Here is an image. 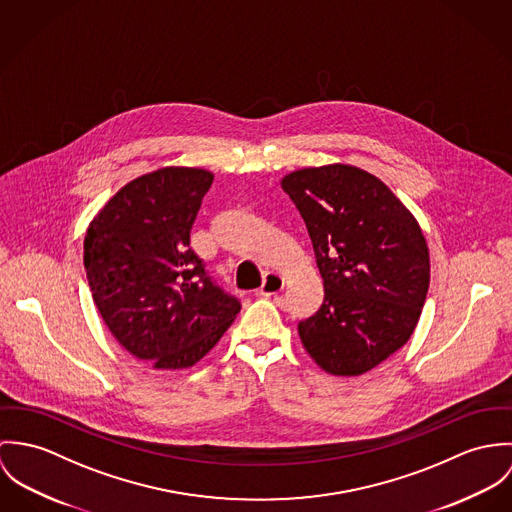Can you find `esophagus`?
I'll use <instances>...</instances> for the list:
<instances>
[{"instance_id":"34e87169","label":"esophagus","mask_w":512,"mask_h":512,"mask_svg":"<svg viewBox=\"0 0 512 512\" xmlns=\"http://www.w3.org/2000/svg\"><path fill=\"white\" fill-rule=\"evenodd\" d=\"M283 288L284 281L281 275H277V273H265V277H263V284H261V288L257 290V296H265V298H269V296L279 294Z\"/></svg>"}]
</instances>
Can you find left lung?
Returning a JSON list of instances; mask_svg holds the SVG:
<instances>
[{
	"mask_svg": "<svg viewBox=\"0 0 512 512\" xmlns=\"http://www.w3.org/2000/svg\"><path fill=\"white\" fill-rule=\"evenodd\" d=\"M281 186L324 279V302L298 336L326 373L363 375L410 340L420 320L430 284L426 237L393 190L363 169H300Z\"/></svg>",
	"mask_w": 512,
	"mask_h": 512,
	"instance_id": "left-lung-1",
	"label": "left lung"
}]
</instances>
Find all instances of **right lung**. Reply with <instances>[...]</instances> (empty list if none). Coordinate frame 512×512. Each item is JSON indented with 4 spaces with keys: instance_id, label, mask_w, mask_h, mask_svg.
Returning a JSON list of instances; mask_svg holds the SVG:
<instances>
[{
    "instance_id": "1",
    "label": "right lung",
    "mask_w": 512,
    "mask_h": 512,
    "mask_svg": "<svg viewBox=\"0 0 512 512\" xmlns=\"http://www.w3.org/2000/svg\"><path fill=\"white\" fill-rule=\"evenodd\" d=\"M212 182V172L192 167L147 172L117 190L86 229L92 298L115 340L153 369L198 363L241 310L190 249Z\"/></svg>"
}]
</instances>
